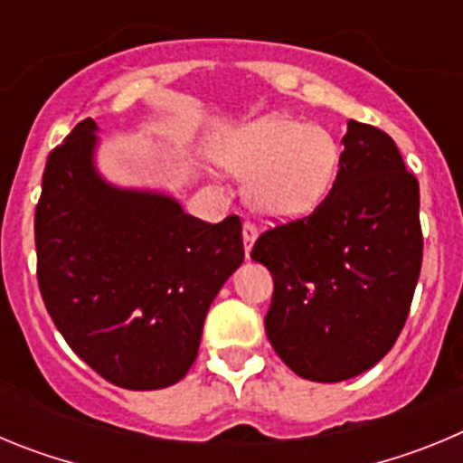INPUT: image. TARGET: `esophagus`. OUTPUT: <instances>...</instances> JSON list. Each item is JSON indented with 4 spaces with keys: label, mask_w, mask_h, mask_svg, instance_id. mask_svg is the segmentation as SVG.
<instances>
[{
    "label": "esophagus",
    "mask_w": 463,
    "mask_h": 463,
    "mask_svg": "<svg viewBox=\"0 0 463 463\" xmlns=\"http://www.w3.org/2000/svg\"><path fill=\"white\" fill-rule=\"evenodd\" d=\"M257 239V227L252 222H243V248H245V255L252 250V243Z\"/></svg>",
    "instance_id": "esophagus-1"
}]
</instances>
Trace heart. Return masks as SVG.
Wrapping results in <instances>:
<instances>
[{"label":"heart","instance_id":"obj_1","mask_svg":"<svg viewBox=\"0 0 463 463\" xmlns=\"http://www.w3.org/2000/svg\"><path fill=\"white\" fill-rule=\"evenodd\" d=\"M215 159L245 178V199L257 213L288 220L313 211L331 190L341 143L320 125L264 116L224 134Z\"/></svg>","mask_w":463,"mask_h":463}]
</instances>
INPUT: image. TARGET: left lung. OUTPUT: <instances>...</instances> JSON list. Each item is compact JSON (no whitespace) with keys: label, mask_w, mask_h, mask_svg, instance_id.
Here are the masks:
<instances>
[{"label":"left lung","mask_w":463,"mask_h":463,"mask_svg":"<svg viewBox=\"0 0 463 463\" xmlns=\"http://www.w3.org/2000/svg\"><path fill=\"white\" fill-rule=\"evenodd\" d=\"M343 146L325 202L250 252L273 276L269 343L313 383L354 378L390 353L422 269L420 183L396 143L350 120Z\"/></svg>","instance_id":"8db88e82"}]
</instances>
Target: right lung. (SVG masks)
<instances>
[{
  "label": "right lung",
  "mask_w": 463,
  "mask_h": 463,
  "mask_svg": "<svg viewBox=\"0 0 463 463\" xmlns=\"http://www.w3.org/2000/svg\"><path fill=\"white\" fill-rule=\"evenodd\" d=\"M92 118L48 155L36 203V278L52 322L90 369L125 390L190 371L213 298L243 261L239 215L211 224L165 194L94 171Z\"/></svg>",
  "instance_id": "right-lung-1"
}]
</instances>
